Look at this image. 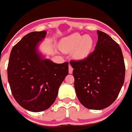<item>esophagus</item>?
Wrapping results in <instances>:
<instances>
[{
  "label": "esophagus",
  "mask_w": 132,
  "mask_h": 132,
  "mask_svg": "<svg viewBox=\"0 0 132 132\" xmlns=\"http://www.w3.org/2000/svg\"><path fill=\"white\" fill-rule=\"evenodd\" d=\"M73 67H72L71 65H69V73L70 74H71V73H73Z\"/></svg>",
  "instance_id": "esophagus-1"
}]
</instances>
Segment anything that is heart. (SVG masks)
<instances>
[{"mask_svg":"<svg viewBox=\"0 0 132 132\" xmlns=\"http://www.w3.org/2000/svg\"><path fill=\"white\" fill-rule=\"evenodd\" d=\"M94 46L91 36L73 33L64 37L59 44L60 50L64 53H71L75 59L83 61L88 57Z\"/></svg>","mask_w":132,"mask_h":132,"instance_id":"b5f03b06","label":"heart"}]
</instances>
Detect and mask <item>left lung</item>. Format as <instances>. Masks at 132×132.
<instances>
[{"instance_id": "8db88e82", "label": "left lung", "mask_w": 132, "mask_h": 132, "mask_svg": "<svg viewBox=\"0 0 132 132\" xmlns=\"http://www.w3.org/2000/svg\"><path fill=\"white\" fill-rule=\"evenodd\" d=\"M94 51L83 61H71L79 101L88 109L102 110L118 96L125 79L122 50L108 34L97 31Z\"/></svg>"}]
</instances>
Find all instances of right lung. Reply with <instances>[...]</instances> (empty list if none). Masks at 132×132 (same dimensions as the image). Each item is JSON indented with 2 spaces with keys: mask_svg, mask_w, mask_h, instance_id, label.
Returning <instances> with one entry per match:
<instances>
[{
  "mask_svg": "<svg viewBox=\"0 0 132 132\" xmlns=\"http://www.w3.org/2000/svg\"><path fill=\"white\" fill-rule=\"evenodd\" d=\"M46 31L24 36L10 52L7 69L10 89L24 109L38 112L48 109L69 73V63H55L39 52Z\"/></svg>",
  "mask_w": 132,
  "mask_h": 132,
  "instance_id": "right-lung-1",
  "label": "right lung"
}]
</instances>
